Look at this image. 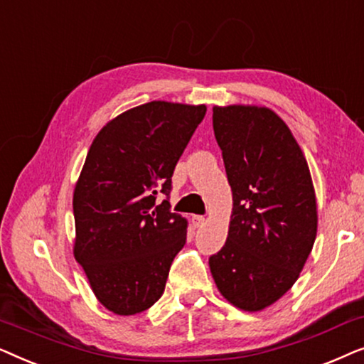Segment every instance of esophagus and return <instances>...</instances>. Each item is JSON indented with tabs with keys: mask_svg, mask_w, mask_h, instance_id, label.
Instances as JSON below:
<instances>
[{
	"mask_svg": "<svg viewBox=\"0 0 364 364\" xmlns=\"http://www.w3.org/2000/svg\"><path fill=\"white\" fill-rule=\"evenodd\" d=\"M192 222H193V227H202L203 223H205V217H203V215H193Z\"/></svg>",
	"mask_w": 364,
	"mask_h": 364,
	"instance_id": "esophagus-1",
	"label": "esophagus"
}]
</instances>
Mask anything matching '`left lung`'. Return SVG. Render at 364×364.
Returning <instances> with one entry per match:
<instances>
[{
  "label": "left lung",
  "instance_id": "obj_1",
  "mask_svg": "<svg viewBox=\"0 0 364 364\" xmlns=\"http://www.w3.org/2000/svg\"><path fill=\"white\" fill-rule=\"evenodd\" d=\"M233 208L222 250L208 258L218 291L260 311L293 287L316 238L315 187L300 146L268 107H213Z\"/></svg>",
  "mask_w": 364,
  "mask_h": 364
}]
</instances>
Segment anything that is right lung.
Here are the masks:
<instances>
[{"label":"right lung","mask_w":364,"mask_h":364,"mask_svg":"<svg viewBox=\"0 0 364 364\" xmlns=\"http://www.w3.org/2000/svg\"><path fill=\"white\" fill-rule=\"evenodd\" d=\"M207 107L152 101L119 114L91 144L74 187V257L109 311L129 316L162 296L187 238L171 212L172 173Z\"/></svg>","instance_id":"obj_1"}]
</instances>
